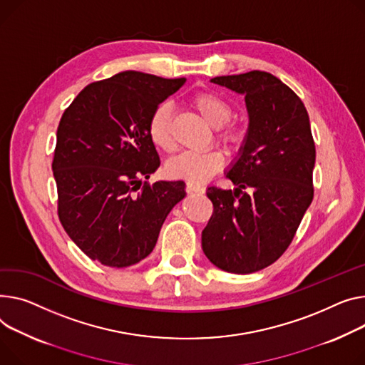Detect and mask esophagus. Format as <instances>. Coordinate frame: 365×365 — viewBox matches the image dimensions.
Here are the masks:
<instances>
[{
    "instance_id": "34e87169",
    "label": "esophagus",
    "mask_w": 365,
    "mask_h": 365,
    "mask_svg": "<svg viewBox=\"0 0 365 365\" xmlns=\"http://www.w3.org/2000/svg\"><path fill=\"white\" fill-rule=\"evenodd\" d=\"M186 190H187V192H195V193H204V192H205V187L201 186V185H197V183L187 182V183H186Z\"/></svg>"
}]
</instances>
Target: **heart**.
<instances>
[{"label":"heart","mask_w":365,"mask_h":365,"mask_svg":"<svg viewBox=\"0 0 365 365\" xmlns=\"http://www.w3.org/2000/svg\"><path fill=\"white\" fill-rule=\"evenodd\" d=\"M192 107L214 128V139L230 153L237 154L245 147L247 133L240 126L229 125L235 115V108L220 93L200 91L192 95ZM148 136L155 147L164 153L175 151L173 139V110L167 103L158 104L148 118ZM225 167V157L220 151L204 154L185 153L170 160L165 172L170 178L182 179L190 183H205Z\"/></svg>","instance_id":"1"}]
</instances>
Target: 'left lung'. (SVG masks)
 Segmentation results:
<instances>
[{
	"label": "left lung",
	"mask_w": 365,
	"mask_h": 365,
	"mask_svg": "<svg viewBox=\"0 0 365 365\" xmlns=\"http://www.w3.org/2000/svg\"><path fill=\"white\" fill-rule=\"evenodd\" d=\"M211 81L245 93L250 129L227 173L236 189H207L212 214L202 251L218 269L250 274L277 261L294 240L314 197L315 145L304 103L272 73Z\"/></svg>",
	"instance_id": "8db88e82"
}]
</instances>
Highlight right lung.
Instances as JSON below:
<instances>
[{
    "mask_svg": "<svg viewBox=\"0 0 365 365\" xmlns=\"http://www.w3.org/2000/svg\"><path fill=\"white\" fill-rule=\"evenodd\" d=\"M185 78L121 71L85 86L57 129L53 173L57 212L70 239L107 267L148 257L185 183L147 179L160 167L148 118Z\"/></svg>",
    "mask_w": 365,
    "mask_h": 365,
    "instance_id": "1",
    "label": "right lung"
}]
</instances>
